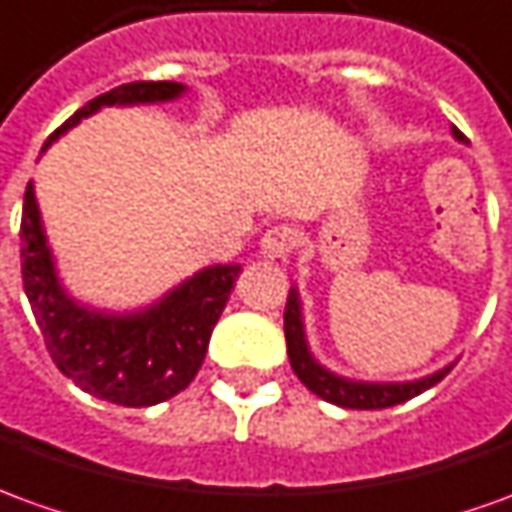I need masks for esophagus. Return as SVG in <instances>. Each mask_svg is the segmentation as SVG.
<instances>
[{
    "label": "esophagus",
    "mask_w": 512,
    "mask_h": 512,
    "mask_svg": "<svg viewBox=\"0 0 512 512\" xmlns=\"http://www.w3.org/2000/svg\"><path fill=\"white\" fill-rule=\"evenodd\" d=\"M298 248V231L290 225H276L262 236V253L270 259H284Z\"/></svg>",
    "instance_id": "esophagus-1"
}]
</instances>
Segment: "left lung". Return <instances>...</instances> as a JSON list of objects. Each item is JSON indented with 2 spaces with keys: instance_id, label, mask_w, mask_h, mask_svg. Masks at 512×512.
<instances>
[{
  "instance_id": "obj_1",
  "label": "left lung",
  "mask_w": 512,
  "mask_h": 512,
  "mask_svg": "<svg viewBox=\"0 0 512 512\" xmlns=\"http://www.w3.org/2000/svg\"><path fill=\"white\" fill-rule=\"evenodd\" d=\"M454 136L463 142L465 136L460 130L454 128ZM284 337H287V354H290V365L295 370V376L301 379L315 396L323 401H331L337 407L345 410H384V407H393L401 404L407 398L421 396L424 390L435 387V384L449 373V368L438 370L426 379L418 382H404V384H365V382H348L334 376L326 368H320L309 348L303 340V323H301V303H298V292L292 290L287 298V309H284Z\"/></svg>"
}]
</instances>
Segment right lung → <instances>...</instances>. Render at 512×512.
I'll return each instance as SVG.
<instances>
[{
    "label": "right lung",
    "mask_w": 512,
    "mask_h": 512,
    "mask_svg": "<svg viewBox=\"0 0 512 512\" xmlns=\"http://www.w3.org/2000/svg\"><path fill=\"white\" fill-rule=\"evenodd\" d=\"M181 91V83L169 80L122 83L74 111L49 136L44 150L63 130L74 128L102 105L161 102L178 97ZM19 242L24 292L52 362L80 390L119 407H153L192 384L209 351L211 331L242 270L239 264H217L200 270L147 312L128 317L97 315L69 301L55 278L33 186L24 192Z\"/></svg>",
    "instance_id": "1"
}]
</instances>
